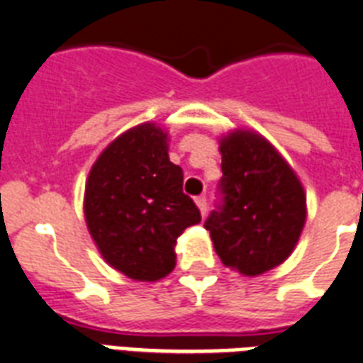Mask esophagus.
<instances>
[{
  "label": "esophagus",
  "instance_id": "34e87169",
  "mask_svg": "<svg viewBox=\"0 0 363 363\" xmlns=\"http://www.w3.org/2000/svg\"><path fill=\"white\" fill-rule=\"evenodd\" d=\"M196 205H197V208H199V212H201L203 216H205V214H207V197L205 196L196 197Z\"/></svg>",
  "mask_w": 363,
  "mask_h": 363
}]
</instances>
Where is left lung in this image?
<instances>
[{"instance_id": "8db88e82", "label": "left lung", "mask_w": 363, "mask_h": 363, "mask_svg": "<svg viewBox=\"0 0 363 363\" xmlns=\"http://www.w3.org/2000/svg\"><path fill=\"white\" fill-rule=\"evenodd\" d=\"M220 155L223 205L205 228L225 267L248 278L261 276L298 244L308 216L304 186L281 152L255 130L223 134Z\"/></svg>"}]
</instances>
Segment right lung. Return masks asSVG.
<instances>
[{
	"label": "right lung",
	"mask_w": 363,
	"mask_h": 363,
	"mask_svg": "<svg viewBox=\"0 0 363 363\" xmlns=\"http://www.w3.org/2000/svg\"><path fill=\"white\" fill-rule=\"evenodd\" d=\"M167 151V132L147 121L117 135L85 181L91 238L106 263L135 281L166 278L177 263V238L201 222Z\"/></svg>",
	"instance_id": "add662e5"
}]
</instances>
